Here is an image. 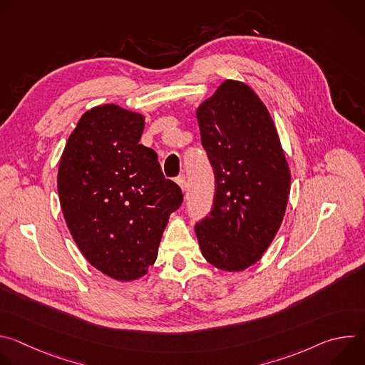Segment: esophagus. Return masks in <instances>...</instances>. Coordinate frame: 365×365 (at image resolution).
Wrapping results in <instances>:
<instances>
[{
  "mask_svg": "<svg viewBox=\"0 0 365 365\" xmlns=\"http://www.w3.org/2000/svg\"><path fill=\"white\" fill-rule=\"evenodd\" d=\"M176 183L179 185V187L182 189V192L185 193L186 192V189H187V182H186V178L182 175V176H179L178 179H176Z\"/></svg>",
  "mask_w": 365,
  "mask_h": 365,
  "instance_id": "1",
  "label": "esophagus"
}]
</instances>
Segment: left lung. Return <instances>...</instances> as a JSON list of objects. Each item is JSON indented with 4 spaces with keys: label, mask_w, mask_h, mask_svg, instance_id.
I'll use <instances>...</instances> for the list:
<instances>
[{
    "label": "left lung",
    "mask_w": 365,
    "mask_h": 365,
    "mask_svg": "<svg viewBox=\"0 0 365 365\" xmlns=\"http://www.w3.org/2000/svg\"><path fill=\"white\" fill-rule=\"evenodd\" d=\"M215 173L212 210L195 225L202 255L224 272L255 264L286 214L290 169L276 124L251 86L225 79L196 108Z\"/></svg>",
    "instance_id": "8db88e82"
}]
</instances>
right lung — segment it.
Returning a JSON list of instances; mask_svg holds the SVG:
<instances>
[{
	"instance_id": "obj_1",
	"label": "right lung",
	"mask_w": 365,
	"mask_h": 365,
	"mask_svg": "<svg viewBox=\"0 0 365 365\" xmlns=\"http://www.w3.org/2000/svg\"><path fill=\"white\" fill-rule=\"evenodd\" d=\"M145 117L117 103L88 110L58 170L62 212L96 270L117 282L143 277L158 258L169 217L183 200L158 154L140 144Z\"/></svg>"
}]
</instances>
